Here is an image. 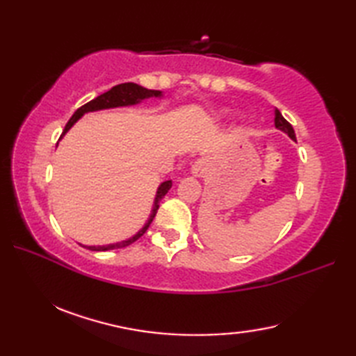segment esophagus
I'll use <instances>...</instances> for the list:
<instances>
[{"instance_id":"obj_1","label":"esophagus","mask_w":356,"mask_h":356,"mask_svg":"<svg viewBox=\"0 0 356 356\" xmlns=\"http://www.w3.org/2000/svg\"><path fill=\"white\" fill-rule=\"evenodd\" d=\"M209 168V162L207 159H199V161H195L191 166V174L194 177H203V174H205Z\"/></svg>"}]
</instances>
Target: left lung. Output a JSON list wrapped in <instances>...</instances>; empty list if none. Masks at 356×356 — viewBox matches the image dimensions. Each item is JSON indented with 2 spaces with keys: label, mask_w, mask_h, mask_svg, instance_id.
Wrapping results in <instances>:
<instances>
[{
  "label": "left lung",
  "mask_w": 356,
  "mask_h": 356,
  "mask_svg": "<svg viewBox=\"0 0 356 356\" xmlns=\"http://www.w3.org/2000/svg\"><path fill=\"white\" fill-rule=\"evenodd\" d=\"M274 122H275V128H278V130H282L283 133H286L287 136H289V138L292 139V140H295V131H293V128H292V125L287 122V120L282 116V113H280L277 108H275V119H274Z\"/></svg>",
  "instance_id": "left-lung-1"
}]
</instances>
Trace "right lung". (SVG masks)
Here are the masks:
<instances>
[{"mask_svg":"<svg viewBox=\"0 0 356 356\" xmlns=\"http://www.w3.org/2000/svg\"><path fill=\"white\" fill-rule=\"evenodd\" d=\"M148 97H162V92H159V90H148L145 87L142 86H138L134 84V82H125V84H119V86H115L113 88H110L108 92L102 93L101 96L95 97L93 101L87 102L86 105H82L81 108H78L76 111H74V115L70 118L69 122H67L64 131L61 134L63 136L70 130V128L78 122V120L86 115V113H90V111H99V110H107V108H116V107H128V105H136L142 102L143 99H148ZM172 186V182L171 180H165V182H162L161 185H159L157 188V193H156V197H154V205H153V209H151V214H149V218L147 220V223L143 225V228L140 231H138L134 234L133 237L127 238V240H122L119 241V243H111V245H104V246H86V245H81L84 246L87 249H90V251H110V249H119V248H125L128 245L134 243L136 240L140 238L143 234L147 232L148 226L151 225V222H153V218L157 213L159 209V203H161V200L165 197V194L170 191V188Z\"/></svg>","mask_w":356,"mask_h":356,"instance_id":"add662e5","label":"right lung"}]
</instances>
